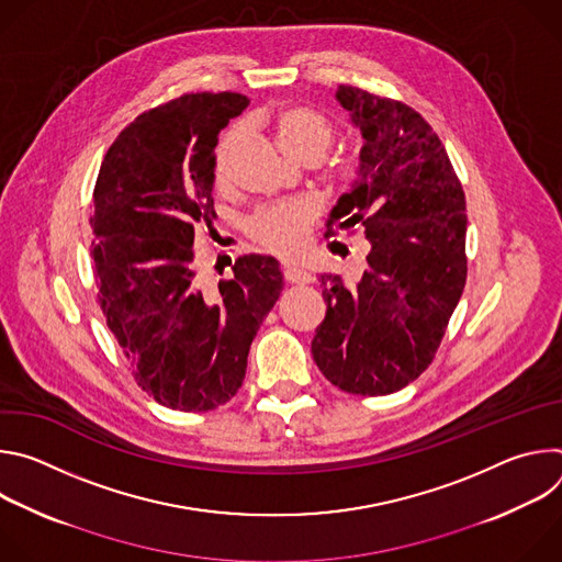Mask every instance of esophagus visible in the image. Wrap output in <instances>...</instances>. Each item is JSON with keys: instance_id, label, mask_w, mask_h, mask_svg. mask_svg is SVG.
Wrapping results in <instances>:
<instances>
[{"instance_id": "esophagus-1", "label": "esophagus", "mask_w": 562, "mask_h": 562, "mask_svg": "<svg viewBox=\"0 0 562 562\" xmlns=\"http://www.w3.org/2000/svg\"><path fill=\"white\" fill-rule=\"evenodd\" d=\"M284 280L291 284H308L313 280V276L297 267H284Z\"/></svg>"}]
</instances>
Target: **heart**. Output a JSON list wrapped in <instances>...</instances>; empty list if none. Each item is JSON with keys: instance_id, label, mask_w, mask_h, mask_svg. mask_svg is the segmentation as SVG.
I'll return each instance as SVG.
<instances>
[{"instance_id": "b5f03b06", "label": "heart", "mask_w": 562, "mask_h": 562, "mask_svg": "<svg viewBox=\"0 0 562 562\" xmlns=\"http://www.w3.org/2000/svg\"><path fill=\"white\" fill-rule=\"evenodd\" d=\"M273 133H276L278 146L289 159H293V162L304 155H313L319 159L327 153L334 137L331 124L319 113L304 106H289L280 111L273 122ZM235 137L237 133L231 131L220 142L215 153V178L220 184L226 180V173H228V157H231ZM342 178L351 180L356 178V171L345 169ZM311 217H313V211L304 202L273 206L254 217L251 235L265 249L289 258L302 251Z\"/></svg>"}]
</instances>
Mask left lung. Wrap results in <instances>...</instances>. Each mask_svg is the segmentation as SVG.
Returning <instances> with one entry per match:
<instances>
[{"mask_svg": "<svg viewBox=\"0 0 562 562\" xmlns=\"http://www.w3.org/2000/svg\"><path fill=\"white\" fill-rule=\"evenodd\" d=\"M336 100L362 148L327 226H364L369 254L353 286L319 273L327 315L311 353L338 389L386 395L431 364L462 295L467 204L442 142L420 113L356 87H338Z\"/></svg>", "mask_w": 562, "mask_h": 562, "instance_id": "obj_1", "label": "left lung"}]
</instances>
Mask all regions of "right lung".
Segmentation results:
<instances>
[{"label": "right lung", "instance_id": "obj_1", "mask_svg": "<svg viewBox=\"0 0 562 562\" xmlns=\"http://www.w3.org/2000/svg\"><path fill=\"white\" fill-rule=\"evenodd\" d=\"M249 106L191 93L139 115L106 150L93 193L98 300L137 384L159 405L209 412L237 393L251 342L284 286L271 256H245L206 289L195 226L211 224L217 133Z\"/></svg>", "mask_w": 562, "mask_h": 562}]
</instances>
